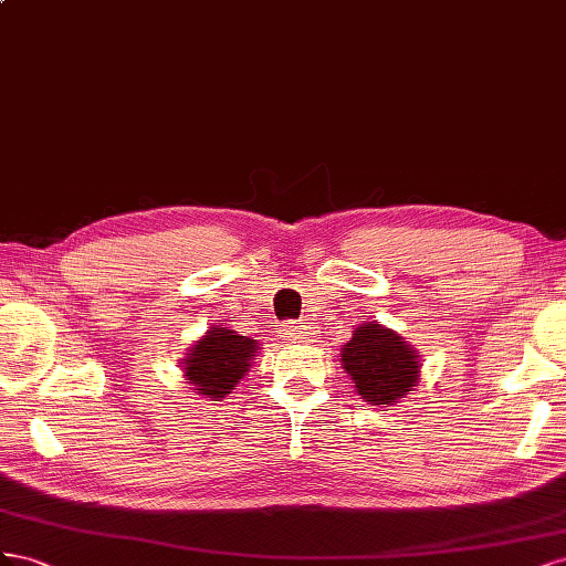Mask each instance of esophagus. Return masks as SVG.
Here are the masks:
<instances>
[{"instance_id": "1", "label": "esophagus", "mask_w": 566, "mask_h": 566, "mask_svg": "<svg viewBox=\"0 0 566 566\" xmlns=\"http://www.w3.org/2000/svg\"><path fill=\"white\" fill-rule=\"evenodd\" d=\"M280 334H282L284 338H289V342H298L301 336H305L301 322H284L282 329H280Z\"/></svg>"}]
</instances>
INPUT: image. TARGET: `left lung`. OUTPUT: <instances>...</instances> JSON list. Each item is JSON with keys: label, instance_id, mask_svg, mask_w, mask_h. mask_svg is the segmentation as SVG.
Segmentation results:
<instances>
[{"label": "left lung", "instance_id": "left-lung-1", "mask_svg": "<svg viewBox=\"0 0 566 566\" xmlns=\"http://www.w3.org/2000/svg\"><path fill=\"white\" fill-rule=\"evenodd\" d=\"M342 365L367 402L396 406L419 379V355L402 336L377 322H363L342 348Z\"/></svg>", "mask_w": 566, "mask_h": 566}]
</instances>
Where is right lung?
Segmentation results:
<instances>
[{"mask_svg": "<svg viewBox=\"0 0 566 566\" xmlns=\"http://www.w3.org/2000/svg\"><path fill=\"white\" fill-rule=\"evenodd\" d=\"M255 353V338L239 336L230 327H211L187 353L182 365L187 384L197 394L220 400L249 373Z\"/></svg>", "mask_w": 566, "mask_h": 566, "instance_id": "right-lung-1", "label": "right lung"}]
</instances>
